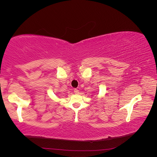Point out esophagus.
<instances>
[{
    "label": "esophagus",
    "mask_w": 157,
    "mask_h": 157,
    "mask_svg": "<svg viewBox=\"0 0 157 157\" xmlns=\"http://www.w3.org/2000/svg\"><path fill=\"white\" fill-rule=\"evenodd\" d=\"M74 93L75 94H79V90L78 89H74Z\"/></svg>",
    "instance_id": "esophagus-1"
}]
</instances>
